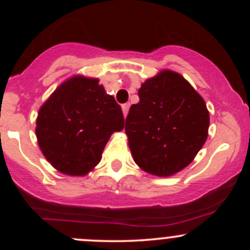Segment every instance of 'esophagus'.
<instances>
[{
    "label": "esophagus",
    "mask_w": 250,
    "mask_h": 250,
    "mask_svg": "<svg viewBox=\"0 0 250 250\" xmlns=\"http://www.w3.org/2000/svg\"><path fill=\"white\" fill-rule=\"evenodd\" d=\"M129 107H130V103H125V104H122V111H123V115H125V117L127 116Z\"/></svg>",
    "instance_id": "1"
}]
</instances>
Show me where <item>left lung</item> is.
I'll use <instances>...</instances> for the list:
<instances>
[{"instance_id": "left-lung-1", "label": "left lung", "mask_w": 250, "mask_h": 250, "mask_svg": "<svg viewBox=\"0 0 250 250\" xmlns=\"http://www.w3.org/2000/svg\"><path fill=\"white\" fill-rule=\"evenodd\" d=\"M125 134L134 161L156 176H171L194 160L208 137L205 100L180 74L162 70L139 89Z\"/></svg>"}]
</instances>
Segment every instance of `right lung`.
Listing matches in <instances>:
<instances>
[{
    "label": "right lung",
    "mask_w": 250,
    "mask_h": 250,
    "mask_svg": "<svg viewBox=\"0 0 250 250\" xmlns=\"http://www.w3.org/2000/svg\"><path fill=\"white\" fill-rule=\"evenodd\" d=\"M125 127L122 109L97 79L73 76L39 110L36 137L54 168L84 176L101 161L109 137Z\"/></svg>",
    "instance_id": "right-lung-1"
}]
</instances>
